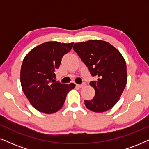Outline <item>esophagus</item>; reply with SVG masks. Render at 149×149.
<instances>
[{"instance_id":"1","label":"esophagus","mask_w":149,"mask_h":149,"mask_svg":"<svg viewBox=\"0 0 149 149\" xmlns=\"http://www.w3.org/2000/svg\"><path fill=\"white\" fill-rule=\"evenodd\" d=\"M86 85V82H83V83L81 84H76V86H77V87H79V88H83L84 86H85Z\"/></svg>"}]
</instances>
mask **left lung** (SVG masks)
<instances>
[{
	"label": "left lung",
	"mask_w": 149,
	"mask_h": 149,
	"mask_svg": "<svg viewBox=\"0 0 149 149\" xmlns=\"http://www.w3.org/2000/svg\"><path fill=\"white\" fill-rule=\"evenodd\" d=\"M73 49L91 76L97 78L96 81L90 82L95 89V96L84 100L86 108L97 113L111 109L120 100L127 84L125 58L110 43L100 40L76 43Z\"/></svg>",
	"instance_id": "obj_1"
}]
</instances>
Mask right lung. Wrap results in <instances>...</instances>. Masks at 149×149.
<instances>
[{
    "instance_id": "right-lung-1",
    "label": "right lung",
    "mask_w": 149,
    "mask_h": 149,
    "mask_svg": "<svg viewBox=\"0 0 149 149\" xmlns=\"http://www.w3.org/2000/svg\"><path fill=\"white\" fill-rule=\"evenodd\" d=\"M74 42H47L32 49L24 57L20 69V83L24 95L38 111L47 114L59 111L67 93L76 84L56 82L55 71L62 58Z\"/></svg>"
}]
</instances>
